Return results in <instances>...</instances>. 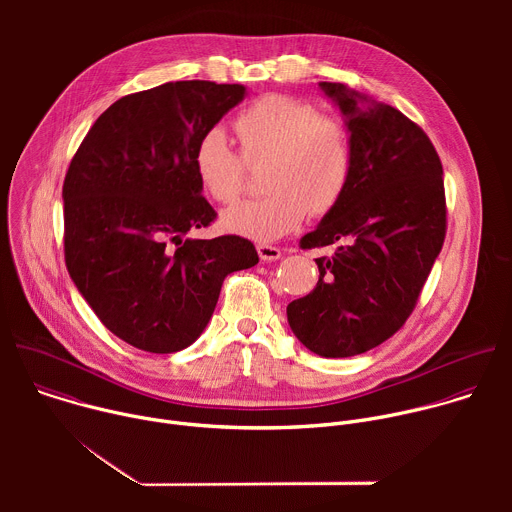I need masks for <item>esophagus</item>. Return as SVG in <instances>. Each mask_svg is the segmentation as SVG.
<instances>
[{"mask_svg":"<svg viewBox=\"0 0 512 512\" xmlns=\"http://www.w3.org/2000/svg\"><path fill=\"white\" fill-rule=\"evenodd\" d=\"M257 253L261 257V261H277L281 257V249L279 247H273V245H257Z\"/></svg>","mask_w":512,"mask_h":512,"instance_id":"obj_1","label":"esophagus"}]
</instances>
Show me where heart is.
<instances>
[{"label":"heart","mask_w":512,"mask_h":512,"mask_svg":"<svg viewBox=\"0 0 512 512\" xmlns=\"http://www.w3.org/2000/svg\"><path fill=\"white\" fill-rule=\"evenodd\" d=\"M241 154L223 129L200 135L192 166L200 186L218 204H233L245 190V162H265L261 198L245 200L223 214L229 233L275 241L310 214H328L344 196L354 164L348 125L316 105L269 93L247 105L233 121Z\"/></svg>","instance_id":"b5f03b06"}]
</instances>
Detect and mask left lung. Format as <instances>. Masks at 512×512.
I'll return each mask as SVG.
<instances>
[{
	"mask_svg": "<svg viewBox=\"0 0 512 512\" xmlns=\"http://www.w3.org/2000/svg\"><path fill=\"white\" fill-rule=\"evenodd\" d=\"M320 87L348 119L354 164L340 202L300 239L302 249L336 251L316 259L320 279L287 306V322L312 352L344 358L407 322L442 251L448 210L440 156L417 123L340 83Z\"/></svg>",
	"mask_w": 512,
	"mask_h": 512,
	"instance_id": "1",
	"label": "left lung"
}]
</instances>
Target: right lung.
I'll return each mask as SVG.
<instances>
[{"instance_id": "obj_1", "label": "right lung", "mask_w": 512, "mask_h": 512, "mask_svg": "<svg viewBox=\"0 0 512 512\" xmlns=\"http://www.w3.org/2000/svg\"><path fill=\"white\" fill-rule=\"evenodd\" d=\"M243 97V85L210 81L125 95L70 160L66 269L103 326L139 350L190 346L225 277L259 261L255 245L237 235L184 239L216 218L192 166L194 145Z\"/></svg>"}]
</instances>
